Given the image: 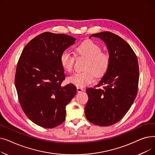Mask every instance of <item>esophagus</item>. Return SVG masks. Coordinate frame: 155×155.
<instances>
[{"mask_svg": "<svg viewBox=\"0 0 155 155\" xmlns=\"http://www.w3.org/2000/svg\"><path fill=\"white\" fill-rule=\"evenodd\" d=\"M77 92H83L84 90V88H81V87H77Z\"/></svg>", "mask_w": 155, "mask_h": 155, "instance_id": "esophagus-1", "label": "esophagus"}]
</instances>
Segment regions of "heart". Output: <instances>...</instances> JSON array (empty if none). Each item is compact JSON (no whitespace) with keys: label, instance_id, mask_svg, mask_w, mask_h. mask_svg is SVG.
I'll return each instance as SVG.
<instances>
[{"label":"heart","instance_id":"heart-1","mask_svg":"<svg viewBox=\"0 0 155 155\" xmlns=\"http://www.w3.org/2000/svg\"><path fill=\"white\" fill-rule=\"evenodd\" d=\"M76 51L80 55L88 58L84 70L80 73H77L68 78V82L78 87H85L91 84L95 78L101 77L106 72L109 64V56L102 53L101 48L90 40L85 41L78 45ZM60 64L62 68L67 72L73 70L75 58L68 51H63L60 56Z\"/></svg>","mask_w":155,"mask_h":155}]
</instances>
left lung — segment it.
<instances>
[{
	"instance_id": "8db88e82",
	"label": "left lung",
	"mask_w": 155,
	"mask_h": 155,
	"mask_svg": "<svg viewBox=\"0 0 155 155\" xmlns=\"http://www.w3.org/2000/svg\"><path fill=\"white\" fill-rule=\"evenodd\" d=\"M92 36L100 38L106 45L109 64L99 84L86 90L88 101L85 114L91 123L108 126L123 118L134 101L139 66L135 53L123 38L109 31L93 34L90 38Z\"/></svg>"
}]
</instances>
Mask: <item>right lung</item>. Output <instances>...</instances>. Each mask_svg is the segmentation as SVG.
I'll return each mask as SVG.
<instances>
[{"label": "right lung", "instance_id": "1", "mask_svg": "<svg viewBox=\"0 0 155 155\" xmlns=\"http://www.w3.org/2000/svg\"><path fill=\"white\" fill-rule=\"evenodd\" d=\"M75 40L45 32L31 40L21 54L15 75L19 101L27 117L41 127L53 128L63 123L66 105L77 93L71 84L61 86L65 75L60 60Z\"/></svg>", "mask_w": 155, "mask_h": 155}]
</instances>
